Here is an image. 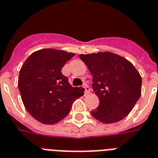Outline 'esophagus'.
<instances>
[{
    "instance_id": "1",
    "label": "esophagus",
    "mask_w": 158,
    "mask_h": 158,
    "mask_svg": "<svg viewBox=\"0 0 158 158\" xmlns=\"http://www.w3.org/2000/svg\"><path fill=\"white\" fill-rule=\"evenodd\" d=\"M83 88H84V91H85V94H88V93L90 92V88H89V86L87 83L83 84Z\"/></svg>"
}]
</instances>
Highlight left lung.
Listing matches in <instances>:
<instances>
[{
    "instance_id": "1",
    "label": "left lung",
    "mask_w": 158,
    "mask_h": 158,
    "mask_svg": "<svg viewBox=\"0 0 158 158\" xmlns=\"http://www.w3.org/2000/svg\"><path fill=\"white\" fill-rule=\"evenodd\" d=\"M92 75V88L100 100L92 116L103 123L127 117L141 95L142 79L130 61L112 52L80 54Z\"/></svg>"
}]
</instances>
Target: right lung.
I'll list each match as a JSON object with an SVG mask.
<instances>
[{
	"label": "right lung",
	"instance_id": "1",
	"mask_svg": "<svg viewBox=\"0 0 158 158\" xmlns=\"http://www.w3.org/2000/svg\"><path fill=\"white\" fill-rule=\"evenodd\" d=\"M75 53L46 48L33 52L22 66L19 89L26 110L37 121L54 124L66 118L83 94L73 88L61 69Z\"/></svg>",
	"mask_w": 158,
	"mask_h": 158
}]
</instances>
